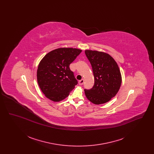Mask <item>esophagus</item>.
I'll list each match as a JSON object with an SVG mask.
<instances>
[{
	"label": "esophagus",
	"mask_w": 154,
	"mask_h": 154,
	"mask_svg": "<svg viewBox=\"0 0 154 154\" xmlns=\"http://www.w3.org/2000/svg\"><path fill=\"white\" fill-rule=\"evenodd\" d=\"M84 79H82V80H81L79 81V84L80 85H82L84 84Z\"/></svg>",
	"instance_id": "obj_1"
}]
</instances>
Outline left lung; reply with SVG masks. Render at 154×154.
I'll use <instances>...</instances> for the list:
<instances>
[{
  "label": "left lung",
  "mask_w": 154,
  "mask_h": 154,
  "mask_svg": "<svg viewBox=\"0 0 154 154\" xmlns=\"http://www.w3.org/2000/svg\"><path fill=\"white\" fill-rule=\"evenodd\" d=\"M94 76L95 84L89 90L84 89L87 98L95 104L109 102L117 95L121 85L122 75L117 63L109 54L86 50Z\"/></svg>",
  "instance_id": "8db88e82"
}]
</instances>
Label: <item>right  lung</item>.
<instances>
[{
    "instance_id": "1",
    "label": "right lung",
    "mask_w": 154,
    "mask_h": 154,
    "mask_svg": "<svg viewBox=\"0 0 154 154\" xmlns=\"http://www.w3.org/2000/svg\"><path fill=\"white\" fill-rule=\"evenodd\" d=\"M81 51L75 48H59L47 53L40 60L37 80L46 97L59 102L69 95L77 84L69 66Z\"/></svg>"
}]
</instances>
